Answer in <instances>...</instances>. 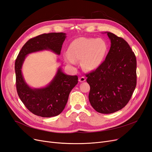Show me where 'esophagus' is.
I'll list each match as a JSON object with an SVG mask.
<instances>
[{"mask_svg": "<svg viewBox=\"0 0 152 152\" xmlns=\"http://www.w3.org/2000/svg\"><path fill=\"white\" fill-rule=\"evenodd\" d=\"M86 79L85 77H80L79 79V80L80 82H83L86 81Z\"/></svg>", "mask_w": 152, "mask_h": 152, "instance_id": "1", "label": "esophagus"}]
</instances>
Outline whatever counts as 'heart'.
Returning <instances> with one entry per match:
<instances>
[{"mask_svg":"<svg viewBox=\"0 0 152 152\" xmlns=\"http://www.w3.org/2000/svg\"><path fill=\"white\" fill-rule=\"evenodd\" d=\"M107 44L102 39L79 37L73 40L68 48L65 59L69 65H75L81 60V65L88 71L97 69L103 61L107 52Z\"/></svg>","mask_w":152,"mask_h":152,"instance_id":"obj_1","label":"heart"}]
</instances>
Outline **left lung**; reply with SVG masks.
<instances>
[{"label":"left lung","mask_w":152,"mask_h":152,"mask_svg":"<svg viewBox=\"0 0 152 152\" xmlns=\"http://www.w3.org/2000/svg\"><path fill=\"white\" fill-rule=\"evenodd\" d=\"M111 46L105 60L96 70L86 74L90 86L89 100L101 113L123 108L136 86V58L124 39L107 31Z\"/></svg>","instance_id":"1"}]
</instances>
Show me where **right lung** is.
Segmentation results:
<instances>
[{
  "mask_svg": "<svg viewBox=\"0 0 152 152\" xmlns=\"http://www.w3.org/2000/svg\"><path fill=\"white\" fill-rule=\"evenodd\" d=\"M66 39L65 33L44 34L30 39L23 46L15 61L16 84L18 96L26 108L42 117L58 115L65 108L70 91L78 83L77 75H68L61 68L50 83L42 88H31L25 82L21 69L27 55L44 50L60 54Z\"/></svg>",
  "mask_w": 152,
  "mask_h": 152,
  "instance_id": "1",
  "label": "right lung"
}]
</instances>
